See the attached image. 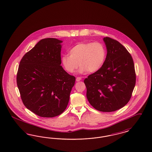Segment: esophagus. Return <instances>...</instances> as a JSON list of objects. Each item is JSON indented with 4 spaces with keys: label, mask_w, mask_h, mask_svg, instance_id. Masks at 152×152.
Instances as JSON below:
<instances>
[{
    "label": "esophagus",
    "mask_w": 152,
    "mask_h": 152,
    "mask_svg": "<svg viewBox=\"0 0 152 152\" xmlns=\"http://www.w3.org/2000/svg\"><path fill=\"white\" fill-rule=\"evenodd\" d=\"M81 80V78L80 77H77L76 79V81H80Z\"/></svg>",
    "instance_id": "obj_1"
}]
</instances>
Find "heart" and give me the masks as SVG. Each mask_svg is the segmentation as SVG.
<instances>
[{"mask_svg": "<svg viewBox=\"0 0 152 152\" xmlns=\"http://www.w3.org/2000/svg\"><path fill=\"white\" fill-rule=\"evenodd\" d=\"M69 55H63L61 63L65 70L73 73L78 66L80 73H95L102 67L106 57V50L102 43L81 42L69 51Z\"/></svg>", "mask_w": 152, "mask_h": 152, "instance_id": "b5f03b06", "label": "heart"}]
</instances>
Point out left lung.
<instances>
[{"label":"left lung","mask_w":152,"mask_h":152,"mask_svg":"<svg viewBox=\"0 0 152 152\" xmlns=\"http://www.w3.org/2000/svg\"><path fill=\"white\" fill-rule=\"evenodd\" d=\"M103 41L107 53L103 66L84 82L91 106L99 111L112 112L121 109L130 100L136 72L131 55L121 43L108 37Z\"/></svg>","instance_id":"obj_1"}]
</instances>
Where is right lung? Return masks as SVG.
Masks as SVG:
<instances>
[{"mask_svg": "<svg viewBox=\"0 0 152 152\" xmlns=\"http://www.w3.org/2000/svg\"><path fill=\"white\" fill-rule=\"evenodd\" d=\"M61 41L42 39L20 61L16 81L25 106L37 115L53 118L67 107L76 78L61 66Z\"/></svg>", "mask_w": 152, "mask_h": 152, "instance_id": "right-lung-1", "label": "right lung"}]
</instances>
